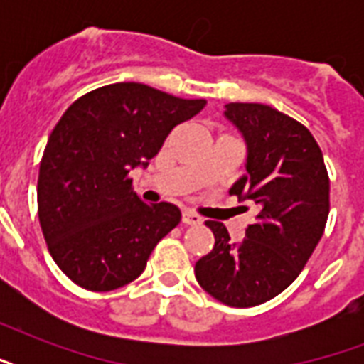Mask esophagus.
<instances>
[{
  "instance_id": "obj_1",
  "label": "esophagus",
  "mask_w": 364,
  "mask_h": 364,
  "mask_svg": "<svg viewBox=\"0 0 364 364\" xmlns=\"http://www.w3.org/2000/svg\"><path fill=\"white\" fill-rule=\"evenodd\" d=\"M181 221L185 223V225H191V227H194V225H200V223H202V217L196 215L194 211L185 210L181 215Z\"/></svg>"
}]
</instances>
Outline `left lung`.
Segmentation results:
<instances>
[{
	"label": "left lung",
	"mask_w": 364,
	"mask_h": 364,
	"mask_svg": "<svg viewBox=\"0 0 364 364\" xmlns=\"http://www.w3.org/2000/svg\"><path fill=\"white\" fill-rule=\"evenodd\" d=\"M225 117L247 143V176L230 194L257 205L245 238L232 242L223 223L205 221L215 236L194 264L200 287L232 308L274 299L299 277L327 225L328 173L311 132L264 104H228Z\"/></svg>",
	"instance_id": "1"
}]
</instances>
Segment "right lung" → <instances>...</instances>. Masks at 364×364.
Here are the masks:
<instances>
[{"label": "right lung", "mask_w": 364, "mask_h": 364, "mask_svg": "<svg viewBox=\"0 0 364 364\" xmlns=\"http://www.w3.org/2000/svg\"><path fill=\"white\" fill-rule=\"evenodd\" d=\"M204 105L115 82L75 100L54 126L39 164L37 213L48 253L79 287L104 293L134 282L179 225L177 205L139 200L130 170L147 166Z\"/></svg>", "instance_id": "right-lung-1"}]
</instances>
